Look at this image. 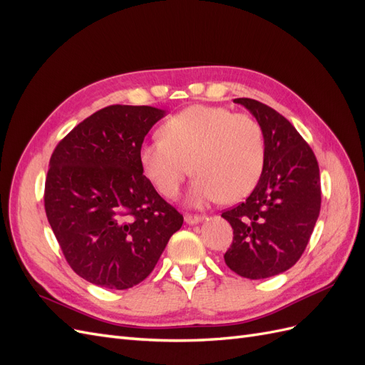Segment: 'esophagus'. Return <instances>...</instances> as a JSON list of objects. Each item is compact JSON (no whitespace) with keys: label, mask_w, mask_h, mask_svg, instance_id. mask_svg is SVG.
Masks as SVG:
<instances>
[{"label":"esophagus","mask_w":365,"mask_h":365,"mask_svg":"<svg viewBox=\"0 0 365 365\" xmlns=\"http://www.w3.org/2000/svg\"><path fill=\"white\" fill-rule=\"evenodd\" d=\"M205 219H207V216H204V215H185L184 216V220L189 225L200 224V222H202V220H205Z\"/></svg>","instance_id":"esophagus-1"}]
</instances>
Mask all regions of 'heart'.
<instances>
[{
  "label": "heart",
  "mask_w": 365,
  "mask_h": 365,
  "mask_svg": "<svg viewBox=\"0 0 365 365\" xmlns=\"http://www.w3.org/2000/svg\"><path fill=\"white\" fill-rule=\"evenodd\" d=\"M161 137L143 145V172L165 197L178 196L192 170L190 202L222 200L235 204L252 193L264 165V135L259 121L225 106L193 105L161 126Z\"/></svg>",
  "instance_id": "obj_1"
}]
</instances>
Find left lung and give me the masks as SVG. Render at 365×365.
<instances>
[{
    "mask_svg": "<svg viewBox=\"0 0 365 365\" xmlns=\"http://www.w3.org/2000/svg\"><path fill=\"white\" fill-rule=\"evenodd\" d=\"M264 135V165L256 189L222 213L233 228L227 267L250 280L289 269L302 257L322 207L319 168L311 146L282 114L252 98H235Z\"/></svg>",
    "mask_w": 365,
    "mask_h": 365,
    "instance_id": "8db88e82",
    "label": "left lung"
}]
</instances>
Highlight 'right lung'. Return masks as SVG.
I'll return each mask as SVG.
<instances>
[{
  "instance_id": "obj_1",
  "label": "right lung",
  "mask_w": 365,
  "mask_h": 365,
  "mask_svg": "<svg viewBox=\"0 0 365 365\" xmlns=\"http://www.w3.org/2000/svg\"><path fill=\"white\" fill-rule=\"evenodd\" d=\"M164 114L152 106H106L51 153L47 219L71 269L93 284H138L182 225V215L153 189L138 158L143 140Z\"/></svg>"
}]
</instances>
